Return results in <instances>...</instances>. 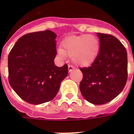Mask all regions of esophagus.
<instances>
[{"label": "esophagus", "mask_w": 134, "mask_h": 134, "mask_svg": "<svg viewBox=\"0 0 134 134\" xmlns=\"http://www.w3.org/2000/svg\"><path fill=\"white\" fill-rule=\"evenodd\" d=\"M74 69H75V67H73L72 65H68V69H69V72H71V71H72Z\"/></svg>", "instance_id": "esophagus-1"}]
</instances>
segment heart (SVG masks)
Instances as JSON below:
<instances>
[{
	"label": "heart",
	"mask_w": 134,
	"mask_h": 134,
	"mask_svg": "<svg viewBox=\"0 0 134 134\" xmlns=\"http://www.w3.org/2000/svg\"><path fill=\"white\" fill-rule=\"evenodd\" d=\"M63 48H58L60 56L71 57L76 65L87 66L97 57L100 50V43L97 37L93 35H82L70 37L63 41Z\"/></svg>",
	"instance_id": "obj_1"
}]
</instances>
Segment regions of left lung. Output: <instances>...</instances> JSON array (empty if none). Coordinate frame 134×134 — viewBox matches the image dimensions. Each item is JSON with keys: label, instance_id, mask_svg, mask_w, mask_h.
I'll use <instances>...</instances> for the list:
<instances>
[{"label": "left lung", "instance_id": "1", "mask_svg": "<svg viewBox=\"0 0 134 134\" xmlns=\"http://www.w3.org/2000/svg\"><path fill=\"white\" fill-rule=\"evenodd\" d=\"M100 50L88 67L80 68L82 95L90 103L104 104L116 97L127 80V53L122 44L111 35L97 32Z\"/></svg>", "mask_w": 134, "mask_h": 134}]
</instances>
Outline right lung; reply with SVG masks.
Here are the masks:
<instances>
[{"label": "right lung", "instance_id": "right-lung-1", "mask_svg": "<svg viewBox=\"0 0 134 134\" xmlns=\"http://www.w3.org/2000/svg\"><path fill=\"white\" fill-rule=\"evenodd\" d=\"M56 34L45 30L24 35L8 55L9 83L25 102L41 104L52 100L67 77L68 67L55 66Z\"/></svg>", "mask_w": 134, "mask_h": 134}]
</instances>
